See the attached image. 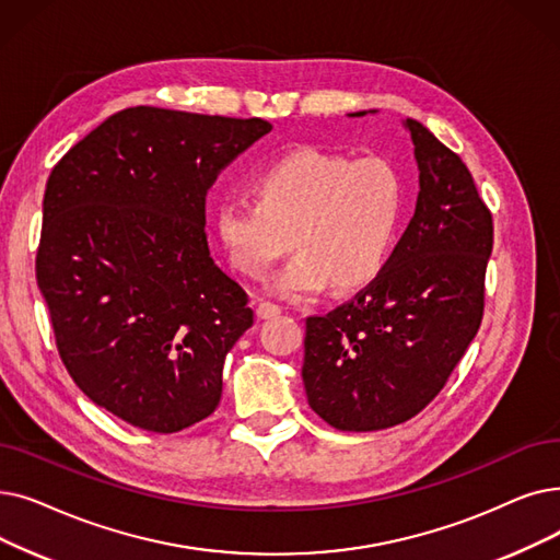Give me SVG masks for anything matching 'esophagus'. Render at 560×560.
Instances as JSON below:
<instances>
[{"label":"esophagus","mask_w":560,"mask_h":560,"mask_svg":"<svg viewBox=\"0 0 560 560\" xmlns=\"http://www.w3.org/2000/svg\"><path fill=\"white\" fill-rule=\"evenodd\" d=\"M279 313H281V306H279V304H272V302H258V306H256V315H258L260 320L277 318Z\"/></svg>","instance_id":"1"}]
</instances>
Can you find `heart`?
Listing matches in <instances>:
<instances>
[{
  "instance_id": "b5f03b06",
  "label": "heart",
  "mask_w": 560,
  "mask_h": 560,
  "mask_svg": "<svg viewBox=\"0 0 560 560\" xmlns=\"http://www.w3.org/2000/svg\"><path fill=\"white\" fill-rule=\"evenodd\" d=\"M256 199H224L214 233L231 265L265 279L275 260L300 249L272 279L283 298L315 293L331 281L350 290L384 267L402 217V180L382 158L346 160L313 149L267 164L252 183Z\"/></svg>"
}]
</instances>
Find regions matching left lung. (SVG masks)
I'll list each match as a JSON object with an SVG mask.
<instances>
[{"mask_svg": "<svg viewBox=\"0 0 560 560\" xmlns=\"http://www.w3.org/2000/svg\"><path fill=\"white\" fill-rule=\"evenodd\" d=\"M405 128L419 164L415 217L366 288L306 318V398L336 430L371 432L417 417L482 320L492 212L459 155L419 120Z\"/></svg>", "mask_w": 560, "mask_h": 560, "instance_id": "obj_1", "label": "left lung"}]
</instances>
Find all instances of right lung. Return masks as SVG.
<instances>
[{
    "instance_id": "obj_1",
    "label": "right lung",
    "mask_w": 560,
    "mask_h": 560,
    "mask_svg": "<svg viewBox=\"0 0 560 560\" xmlns=\"http://www.w3.org/2000/svg\"><path fill=\"white\" fill-rule=\"evenodd\" d=\"M270 130L262 118L130 107L47 178L36 281L61 361L135 428L178 432L220 405L224 359L254 311L210 256L206 194Z\"/></svg>"
}]
</instances>
